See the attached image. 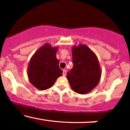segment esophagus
Masks as SVG:
<instances>
[{"instance_id":"1","label":"esophagus","mask_w":130,"mask_h":130,"mask_svg":"<svg viewBox=\"0 0 130 130\" xmlns=\"http://www.w3.org/2000/svg\"><path fill=\"white\" fill-rule=\"evenodd\" d=\"M62 74H63V76H65L67 74V71L65 70H63V73H62Z\"/></svg>"}]
</instances>
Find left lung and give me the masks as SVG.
Returning <instances> with one entry per match:
<instances>
[{
	"label": "left lung",
	"instance_id": "obj_1",
	"mask_svg": "<svg viewBox=\"0 0 130 130\" xmlns=\"http://www.w3.org/2000/svg\"><path fill=\"white\" fill-rule=\"evenodd\" d=\"M72 56L74 66L67 75L70 86L77 93H89L97 86L101 78L97 57L85 44L74 46Z\"/></svg>",
	"mask_w": 130,
	"mask_h": 130
}]
</instances>
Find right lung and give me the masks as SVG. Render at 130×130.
I'll list each match as a JSON object with an SVG mask.
<instances>
[{
  "instance_id": "obj_1",
  "label": "right lung",
  "mask_w": 130,
  "mask_h": 130,
  "mask_svg": "<svg viewBox=\"0 0 130 130\" xmlns=\"http://www.w3.org/2000/svg\"><path fill=\"white\" fill-rule=\"evenodd\" d=\"M58 47L46 43L34 53L29 61L27 76L34 87L44 90L51 87L62 75L59 60L56 58Z\"/></svg>"
}]
</instances>
